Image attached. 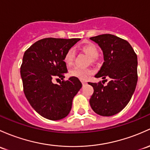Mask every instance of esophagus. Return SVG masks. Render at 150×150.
Here are the masks:
<instances>
[{
	"mask_svg": "<svg viewBox=\"0 0 150 150\" xmlns=\"http://www.w3.org/2000/svg\"><path fill=\"white\" fill-rule=\"evenodd\" d=\"M81 82H82V84H83V86H85V85L86 84V81H85V80H81Z\"/></svg>",
	"mask_w": 150,
	"mask_h": 150,
	"instance_id": "esophagus-1",
	"label": "esophagus"
}]
</instances>
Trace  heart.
Wrapping results in <instances>:
<instances>
[{
	"instance_id": "heart-1",
	"label": "heart",
	"mask_w": 150,
	"mask_h": 150,
	"mask_svg": "<svg viewBox=\"0 0 150 150\" xmlns=\"http://www.w3.org/2000/svg\"><path fill=\"white\" fill-rule=\"evenodd\" d=\"M82 51L87 54L90 57L91 62H94L96 60L99 54L98 49L95 45L92 43H87L80 47ZM75 58V52L72 49H70L66 52L64 56V62L67 65H71L73 63ZM71 76L75 77L81 80H86L90 75H92V70L91 69H83L80 67H74L70 71Z\"/></svg>"
}]
</instances>
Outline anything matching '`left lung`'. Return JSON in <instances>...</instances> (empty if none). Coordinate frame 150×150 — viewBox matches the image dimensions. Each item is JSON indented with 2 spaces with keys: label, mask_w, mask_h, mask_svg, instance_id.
<instances>
[{
  "label": "left lung",
  "mask_w": 150,
  "mask_h": 150,
  "mask_svg": "<svg viewBox=\"0 0 150 150\" xmlns=\"http://www.w3.org/2000/svg\"><path fill=\"white\" fill-rule=\"evenodd\" d=\"M90 39L101 48L104 62L96 78L101 82L88 83L94 91L90 105L98 114L111 116L120 112L132 98L138 80L137 56L127 40L110 34H101Z\"/></svg>",
  "instance_id": "obj_1"
}]
</instances>
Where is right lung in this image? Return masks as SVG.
I'll return each instance as SVG.
<instances>
[{
  "mask_svg": "<svg viewBox=\"0 0 150 150\" xmlns=\"http://www.w3.org/2000/svg\"><path fill=\"white\" fill-rule=\"evenodd\" d=\"M80 39L45 38L26 50L21 66L23 92L37 112L50 120L66 117L72 108V99L82 87L78 78L63 80L67 72L64 62L66 52ZM62 79L60 85L53 79Z\"/></svg>",
  "mask_w": 150,
  "mask_h": 150,
  "instance_id": "right-lung-1",
  "label": "right lung"
}]
</instances>
